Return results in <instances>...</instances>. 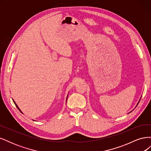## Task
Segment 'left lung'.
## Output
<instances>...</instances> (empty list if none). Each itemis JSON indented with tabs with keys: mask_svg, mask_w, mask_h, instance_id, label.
Wrapping results in <instances>:
<instances>
[{
	"mask_svg": "<svg viewBox=\"0 0 151 151\" xmlns=\"http://www.w3.org/2000/svg\"><path fill=\"white\" fill-rule=\"evenodd\" d=\"M141 97H142V96H141ZM141 97H140V99H139V101H138V103H137V105H136V106H135V108H136V106H137V105H138V104H139V101H140V99H141ZM134 109H133V110H134ZM133 110H132V111H130V112H129V113H131V112H132V111H133Z\"/></svg>",
	"mask_w": 151,
	"mask_h": 151,
	"instance_id": "8db88e82",
	"label": "left lung"
}]
</instances>
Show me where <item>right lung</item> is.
<instances>
[{"instance_id":"right-lung-1","label":"right lung","mask_w":151,"mask_h":151,"mask_svg":"<svg viewBox=\"0 0 151 151\" xmlns=\"http://www.w3.org/2000/svg\"><path fill=\"white\" fill-rule=\"evenodd\" d=\"M67 98H68V94H67V98H66V102H67ZM12 100H13V101H14V104H16V107L17 108V109H19V111H21V112L22 113V111H21V109H19V107H18V106H17V105L16 104V103H15V101H14V99H12Z\"/></svg>"}]
</instances>
